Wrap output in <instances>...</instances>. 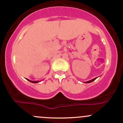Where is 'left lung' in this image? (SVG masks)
Returning a JSON list of instances; mask_svg holds the SVG:
<instances>
[{
	"label": "left lung",
	"mask_w": 123,
	"mask_h": 123,
	"mask_svg": "<svg viewBox=\"0 0 123 123\" xmlns=\"http://www.w3.org/2000/svg\"><path fill=\"white\" fill-rule=\"evenodd\" d=\"M97 78H98V77H95V78L91 80H89V81H85V82H84V83H91V82H92L93 81H94V80H95L96 79H97Z\"/></svg>",
	"instance_id": "left-lung-1"
}]
</instances>
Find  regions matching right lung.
I'll return each instance as SVG.
<instances>
[{
	"instance_id": "1",
	"label": "right lung",
	"mask_w": 123,
	"mask_h": 123,
	"mask_svg": "<svg viewBox=\"0 0 123 123\" xmlns=\"http://www.w3.org/2000/svg\"><path fill=\"white\" fill-rule=\"evenodd\" d=\"M26 80H28V81H30L31 83H37L40 82V81H32V80H30L28 79H26Z\"/></svg>"
}]
</instances>
